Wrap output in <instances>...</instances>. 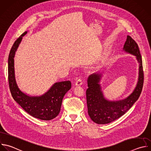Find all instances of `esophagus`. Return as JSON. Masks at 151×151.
I'll return each mask as SVG.
<instances>
[{"mask_svg":"<svg viewBox=\"0 0 151 151\" xmlns=\"http://www.w3.org/2000/svg\"><path fill=\"white\" fill-rule=\"evenodd\" d=\"M83 84V81L81 78H77L76 81V86H81Z\"/></svg>","mask_w":151,"mask_h":151,"instance_id":"34e87169","label":"esophagus"}]
</instances>
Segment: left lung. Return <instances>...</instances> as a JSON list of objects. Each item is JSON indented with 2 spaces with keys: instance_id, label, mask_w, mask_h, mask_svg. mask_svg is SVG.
Returning a JSON list of instances; mask_svg holds the SVG:
<instances>
[{
  "instance_id": "8db88e82",
  "label": "left lung",
  "mask_w": 151,
  "mask_h": 151,
  "mask_svg": "<svg viewBox=\"0 0 151 151\" xmlns=\"http://www.w3.org/2000/svg\"><path fill=\"white\" fill-rule=\"evenodd\" d=\"M123 50L136 57L139 64V78L133 92L126 99L116 101L105 99L99 84L101 74L90 75L87 80L86 90L88 113L91 119L97 124H107L119 119L127 112L139 97L143 84V71L142 57L137 43L129 35L127 36Z\"/></svg>"
}]
</instances>
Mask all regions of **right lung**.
Segmentation results:
<instances>
[{
  "mask_svg": "<svg viewBox=\"0 0 151 151\" xmlns=\"http://www.w3.org/2000/svg\"><path fill=\"white\" fill-rule=\"evenodd\" d=\"M23 33L14 42L10 51L8 58V80L11 93L14 99L32 116L44 120L53 119L59 114L63 99L65 93L71 88L70 81L55 83L44 95L32 97L22 92L18 88L15 80L14 70V56L21 43Z\"/></svg>",
  "mask_w": 151,
  "mask_h": 151,
  "instance_id": "right-lung-1",
  "label": "right lung"
}]
</instances>
